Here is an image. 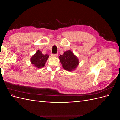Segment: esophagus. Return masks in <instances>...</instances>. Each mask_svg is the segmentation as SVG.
<instances>
[{"label":"esophagus","instance_id":"1","mask_svg":"<svg viewBox=\"0 0 120 120\" xmlns=\"http://www.w3.org/2000/svg\"><path fill=\"white\" fill-rule=\"evenodd\" d=\"M52 57H57L58 56L57 54H52Z\"/></svg>","mask_w":120,"mask_h":120}]
</instances>
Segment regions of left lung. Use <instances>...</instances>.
Listing matches in <instances>:
<instances>
[{
  "label": "left lung",
  "instance_id": "1",
  "mask_svg": "<svg viewBox=\"0 0 120 120\" xmlns=\"http://www.w3.org/2000/svg\"><path fill=\"white\" fill-rule=\"evenodd\" d=\"M59 59L63 68L68 71L75 70L79 63L77 56L70 50L65 52L59 56Z\"/></svg>",
  "mask_w": 120,
  "mask_h": 120
}]
</instances>
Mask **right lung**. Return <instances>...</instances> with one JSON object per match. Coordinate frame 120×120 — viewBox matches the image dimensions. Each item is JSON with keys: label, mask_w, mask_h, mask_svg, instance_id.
Instances as JSON below:
<instances>
[{"label": "right lung", "mask_w": 120, "mask_h": 120, "mask_svg": "<svg viewBox=\"0 0 120 120\" xmlns=\"http://www.w3.org/2000/svg\"><path fill=\"white\" fill-rule=\"evenodd\" d=\"M49 56L48 54H43L42 52L38 50L35 54L31 58V64L38 68H41L45 66L46 61Z\"/></svg>", "instance_id": "right-lung-1"}]
</instances>
